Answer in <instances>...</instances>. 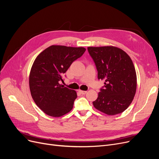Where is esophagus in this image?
Wrapping results in <instances>:
<instances>
[{"mask_svg": "<svg viewBox=\"0 0 159 159\" xmlns=\"http://www.w3.org/2000/svg\"><path fill=\"white\" fill-rule=\"evenodd\" d=\"M79 92L81 93V94H83V95H84V94H85L86 93H87V91H82V90H79L78 91Z\"/></svg>", "mask_w": 159, "mask_h": 159, "instance_id": "esophagus-1", "label": "esophagus"}]
</instances>
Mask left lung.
Returning a JSON list of instances; mask_svg holds the SVG:
<instances>
[{
	"instance_id": "8db88e82",
	"label": "left lung",
	"mask_w": 159,
	"mask_h": 159,
	"mask_svg": "<svg viewBox=\"0 0 159 159\" xmlns=\"http://www.w3.org/2000/svg\"><path fill=\"white\" fill-rule=\"evenodd\" d=\"M88 50L98 80L104 81L93 106L109 115L123 112L131 103L137 89L136 71L131 57L113 46L88 47Z\"/></svg>"
}]
</instances>
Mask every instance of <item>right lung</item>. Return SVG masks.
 <instances>
[{"label": "right lung", "instance_id": "1", "mask_svg": "<svg viewBox=\"0 0 159 159\" xmlns=\"http://www.w3.org/2000/svg\"><path fill=\"white\" fill-rule=\"evenodd\" d=\"M83 47L51 46L37 56L29 77L30 90L37 106L52 117H61L73 108L77 93L60 84L72 62L84 54Z\"/></svg>", "mask_w": 159, "mask_h": 159}]
</instances>
